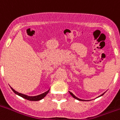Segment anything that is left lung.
I'll return each mask as SVG.
<instances>
[{
    "label": "left lung",
    "mask_w": 120,
    "mask_h": 120,
    "mask_svg": "<svg viewBox=\"0 0 120 120\" xmlns=\"http://www.w3.org/2000/svg\"><path fill=\"white\" fill-rule=\"evenodd\" d=\"M69 93H70L71 95L72 96H73V97L74 98H75L76 100H79V101H89V100H82V99H80V98H77V97H76V96L75 95V94H73V93H71V92H70V91H69ZM104 93H103V94H101V95H100V96H98V97H100V96H102V95H103V94H104Z\"/></svg>",
    "instance_id": "1"
}]
</instances>
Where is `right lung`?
Returning <instances> with one entry per match:
<instances>
[{
    "label": "right lung",
    "instance_id": "1",
    "mask_svg": "<svg viewBox=\"0 0 120 120\" xmlns=\"http://www.w3.org/2000/svg\"><path fill=\"white\" fill-rule=\"evenodd\" d=\"M11 89H12V90L17 95H19L20 97H22L23 98H24V99H26L27 100H30V101H39L40 100H42L43 98H44L45 96L47 95V93L49 92V89L46 91V92H45V93H42L41 94H39V95H37V96H27L26 94H22V93H20L19 92H17L15 90H14L11 87Z\"/></svg>",
    "mask_w": 120,
    "mask_h": 120
}]
</instances>
